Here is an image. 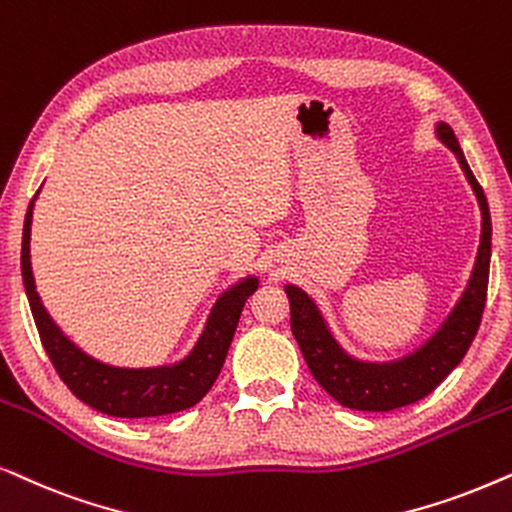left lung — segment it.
Instances as JSON below:
<instances>
[{
    "label": "left lung",
    "mask_w": 512,
    "mask_h": 512,
    "mask_svg": "<svg viewBox=\"0 0 512 512\" xmlns=\"http://www.w3.org/2000/svg\"><path fill=\"white\" fill-rule=\"evenodd\" d=\"M438 138L452 149L459 159L463 173H466L470 187L478 196L482 210V236L475 260L473 276L468 288L449 313L442 327L419 351L410 353L403 360L393 363H360V360L346 356L330 330H327L323 316L309 295L295 285H288L290 299V327L295 335L302 356L309 365L313 379L325 388L339 405L351 407L360 412H391L398 407L419 403L428 393L442 384V379L461 363L470 344H473L482 320L487 302L489 283V257H492V220H489L487 196L482 192L480 182L475 180L473 170L468 168L459 140L447 124L435 128Z\"/></svg>",
    "instance_id": "obj_1"
}]
</instances>
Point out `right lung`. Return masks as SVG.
Segmentation results:
<instances>
[{"label":"right lung","mask_w":512,"mask_h":512,"mask_svg":"<svg viewBox=\"0 0 512 512\" xmlns=\"http://www.w3.org/2000/svg\"><path fill=\"white\" fill-rule=\"evenodd\" d=\"M32 206L34 203L30 201L23 227L20 271H23L25 292L30 299L39 339H42L46 356H49L67 388L93 410L121 419L161 417V414L182 412L199 403L222 370L245 299L257 290V278H245L217 299L199 344L182 363L170 367H147V370H124V367L98 363L77 349L58 330V325L46 313L42 299L34 290L30 267Z\"/></svg>","instance_id":"1"}]
</instances>
